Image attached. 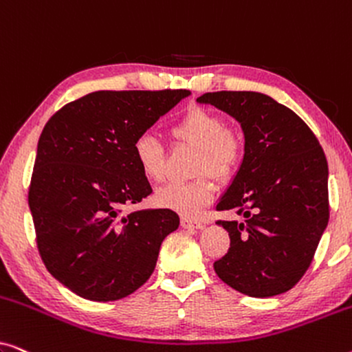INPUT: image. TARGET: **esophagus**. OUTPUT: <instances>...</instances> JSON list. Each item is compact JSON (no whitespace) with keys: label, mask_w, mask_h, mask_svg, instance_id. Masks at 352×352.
<instances>
[{"label":"esophagus","mask_w":352,"mask_h":352,"mask_svg":"<svg viewBox=\"0 0 352 352\" xmlns=\"http://www.w3.org/2000/svg\"><path fill=\"white\" fill-rule=\"evenodd\" d=\"M181 226L184 229H204L205 224L201 221L192 219V218H181Z\"/></svg>","instance_id":"34e87169"}]
</instances>
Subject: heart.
Segmentation results:
<instances>
[{"mask_svg":"<svg viewBox=\"0 0 352 352\" xmlns=\"http://www.w3.org/2000/svg\"><path fill=\"white\" fill-rule=\"evenodd\" d=\"M170 134L176 141L189 144L199 151L195 175L190 182H175L157 190L155 204L182 216H197L213 200L216 186L210 176L228 179L237 171L243 157V138L234 128L224 126L219 115L194 107L173 124ZM133 157L148 181L163 179V151L151 134H142L133 144Z\"/></svg>","mask_w":352,"mask_h":352,"instance_id":"1","label":"heart"}]
</instances>
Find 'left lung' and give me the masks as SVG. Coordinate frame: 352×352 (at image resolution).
<instances>
[{"instance_id": "8db88e82", "label": "left lung", "mask_w": 352, "mask_h": 352, "mask_svg": "<svg viewBox=\"0 0 352 352\" xmlns=\"http://www.w3.org/2000/svg\"><path fill=\"white\" fill-rule=\"evenodd\" d=\"M242 126L245 153L216 210L230 247L214 272L243 295L269 298L300 282L329 224V165L311 128L285 105L253 91H218L197 99Z\"/></svg>"}]
</instances>
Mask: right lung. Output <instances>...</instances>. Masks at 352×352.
Segmentation results:
<instances>
[{"instance_id": "1", "label": "right lung", "mask_w": 352, "mask_h": 352, "mask_svg": "<svg viewBox=\"0 0 352 352\" xmlns=\"http://www.w3.org/2000/svg\"><path fill=\"white\" fill-rule=\"evenodd\" d=\"M189 94L96 91L57 110L43 128L28 206L43 263L75 295L102 302L131 295L179 228L168 208H123L152 194L134 162V141Z\"/></svg>"}]
</instances>
